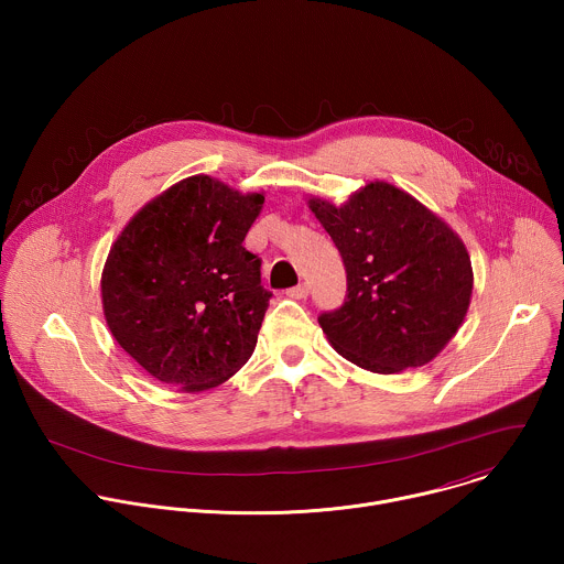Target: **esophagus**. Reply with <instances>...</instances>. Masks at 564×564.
Returning a JSON list of instances; mask_svg holds the SVG:
<instances>
[{
	"instance_id": "1",
	"label": "esophagus",
	"mask_w": 564,
	"mask_h": 564,
	"mask_svg": "<svg viewBox=\"0 0 564 564\" xmlns=\"http://www.w3.org/2000/svg\"><path fill=\"white\" fill-rule=\"evenodd\" d=\"M285 294H288L290 299H305V296H307V285H305V283H299L296 288H290Z\"/></svg>"
}]
</instances>
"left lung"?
I'll use <instances>...</instances> for the list:
<instances>
[{
  "mask_svg": "<svg viewBox=\"0 0 564 564\" xmlns=\"http://www.w3.org/2000/svg\"><path fill=\"white\" fill-rule=\"evenodd\" d=\"M305 200L346 265V303L318 316L330 346L379 375L433 361L470 305L473 268L459 234L386 181L366 183L341 205Z\"/></svg>",
  "mask_w": 564,
  "mask_h": 564,
  "instance_id": "left-lung-1",
  "label": "left lung"
}]
</instances>
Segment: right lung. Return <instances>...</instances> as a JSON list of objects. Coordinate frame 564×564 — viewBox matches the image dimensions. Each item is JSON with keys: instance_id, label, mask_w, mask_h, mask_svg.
<instances>
[{"instance_id": "obj_1", "label": "right lung", "mask_w": 564, "mask_h": 564, "mask_svg": "<svg viewBox=\"0 0 564 564\" xmlns=\"http://www.w3.org/2000/svg\"><path fill=\"white\" fill-rule=\"evenodd\" d=\"M263 203V192L198 174L144 203L113 240L105 321L153 379L203 392L252 357L272 294L243 240Z\"/></svg>"}]
</instances>
